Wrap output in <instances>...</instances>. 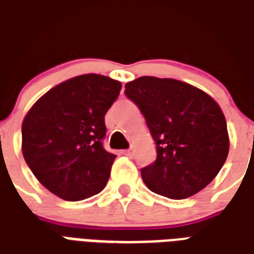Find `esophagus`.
I'll return each instance as SVG.
<instances>
[{
	"instance_id": "esophagus-1",
	"label": "esophagus",
	"mask_w": 254,
	"mask_h": 254,
	"mask_svg": "<svg viewBox=\"0 0 254 254\" xmlns=\"http://www.w3.org/2000/svg\"><path fill=\"white\" fill-rule=\"evenodd\" d=\"M134 154V148H129L127 151H122V155H127V156H132Z\"/></svg>"
}]
</instances>
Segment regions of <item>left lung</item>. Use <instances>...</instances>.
Segmentation results:
<instances>
[{
	"label": "left lung",
	"mask_w": 254,
	"mask_h": 254,
	"mask_svg": "<svg viewBox=\"0 0 254 254\" xmlns=\"http://www.w3.org/2000/svg\"><path fill=\"white\" fill-rule=\"evenodd\" d=\"M125 88L156 144V160L141 169L144 184L177 200L204 189L229 155L227 124L218 102L176 78L141 76Z\"/></svg>",
	"instance_id": "obj_1"
}]
</instances>
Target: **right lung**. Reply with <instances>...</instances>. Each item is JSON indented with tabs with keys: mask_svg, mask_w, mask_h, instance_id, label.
Instances as JSON below:
<instances>
[{
	"mask_svg": "<svg viewBox=\"0 0 254 254\" xmlns=\"http://www.w3.org/2000/svg\"><path fill=\"white\" fill-rule=\"evenodd\" d=\"M118 80L81 74L49 89L21 125V151L36 180L63 200L103 190L116 155L102 145L105 114L121 91Z\"/></svg>",
	"mask_w": 254,
	"mask_h": 254,
	"instance_id": "right-lung-1",
	"label": "right lung"
}]
</instances>
